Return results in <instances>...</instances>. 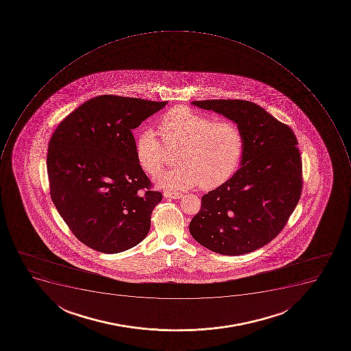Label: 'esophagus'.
<instances>
[{"instance_id": "1", "label": "esophagus", "mask_w": 351, "mask_h": 351, "mask_svg": "<svg viewBox=\"0 0 351 351\" xmlns=\"http://www.w3.org/2000/svg\"><path fill=\"white\" fill-rule=\"evenodd\" d=\"M165 197H169V199H181L182 197L183 194L180 193V192H170V191H166L165 193H163Z\"/></svg>"}]
</instances>
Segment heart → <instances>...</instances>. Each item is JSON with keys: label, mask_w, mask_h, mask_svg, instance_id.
I'll return each mask as SVG.
<instances>
[{"label": "heart", "mask_w": 351, "mask_h": 351, "mask_svg": "<svg viewBox=\"0 0 351 351\" xmlns=\"http://www.w3.org/2000/svg\"><path fill=\"white\" fill-rule=\"evenodd\" d=\"M159 134L145 130L135 141L136 159L149 176L161 171L178 147L176 168L163 172L157 182L162 188L184 190L199 184L203 190L227 182L243 159L245 141L232 121L213 117L180 105L161 116Z\"/></svg>", "instance_id": "1"}]
</instances>
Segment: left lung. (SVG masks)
I'll return each mask as SVG.
<instances>
[{"mask_svg": "<svg viewBox=\"0 0 351 351\" xmlns=\"http://www.w3.org/2000/svg\"><path fill=\"white\" fill-rule=\"evenodd\" d=\"M192 103L234 121L243 132L245 149L241 168L202 196L201 210L189 226L191 235L219 254L254 252L279 235L301 197L303 172L295 135L249 101Z\"/></svg>", "mask_w": 351, "mask_h": 351, "instance_id": "8db88e82", "label": "left lung"}]
</instances>
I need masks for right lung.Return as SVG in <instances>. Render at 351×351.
I'll list each match as a JSON object with an SVG mask.
<instances>
[{
    "label": "right lung",
    "mask_w": 351,
    "mask_h": 351,
    "mask_svg": "<svg viewBox=\"0 0 351 351\" xmlns=\"http://www.w3.org/2000/svg\"><path fill=\"white\" fill-rule=\"evenodd\" d=\"M167 103L99 95L62 119L50 138L51 199L72 234L97 252H125L149 232L162 194L136 159L132 130Z\"/></svg>",
    "instance_id": "right-lung-1"
}]
</instances>
